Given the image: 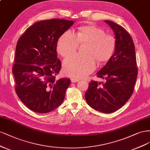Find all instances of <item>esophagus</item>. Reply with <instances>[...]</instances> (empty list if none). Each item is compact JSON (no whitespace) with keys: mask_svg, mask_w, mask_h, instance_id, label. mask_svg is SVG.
I'll list each match as a JSON object with an SVG mask.
<instances>
[{"mask_svg":"<svg viewBox=\"0 0 150 150\" xmlns=\"http://www.w3.org/2000/svg\"><path fill=\"white\" fill-rule=\"evenodd\" d=\"M79 81V79H76V78H72L71 79V81L72 82V83H75V82H77Z\"/></svg>","mask_w":150,"mask_h":150,"instance_id":"esophagus-1","label":"esophagus"}]
</instances>
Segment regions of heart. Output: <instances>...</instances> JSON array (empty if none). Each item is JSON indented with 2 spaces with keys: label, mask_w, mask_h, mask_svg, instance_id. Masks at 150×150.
<instances>
[{
  "label": "heart",
  "mask_w": 150,
  "mask_h": 150,
  "mask_svg": "<svg viewBox=\"0 0 150 150\" xmlns=\"http://www.w3.org/2000/svg\"><path fill=\"white\" fill-rule=\"evenodd\" d=\"M87 43L84 50L86 55L75 54L64 60L63 69L66 75L81 78L91 73L96 67L95 59L102 62L112 57L116 38L98 27H81L76 33L70 30L63 33L58 40L57 50L60 55L65 57L74 53L80 43Z\"/></svg>",
  "instance_id": "1"
}]
</instances>
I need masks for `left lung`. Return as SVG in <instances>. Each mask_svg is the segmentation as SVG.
<instances>
[{
	"instance_id": "1",
	"label": "left lung",
	"mask_w": 150,
	"mask_h": 150,
	"mask_svg": "<svg viewBox=\"0 0 150 150\" xmlns=\"http://www.w3.org/2000/svg\"><path fill=\"white\" fill-rule=\"evenodd\" d=\"M113 30L116 47L113 55L97 72L105 80H91L85 94L90 107L98 112L110 113L126 103L132 96L138 75L134 45L132 37L123 27L113 22L105 21Z\"/></svg>"
}]
</instances>
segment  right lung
Returning a JSON list of instances; mask_svg holds the SVG:
<instances>
[{
  "label": "right lung",
  "instance_id": "add662e5",
  "mask_svg": "<svg viewBox=\"0 0 150 150\" xmlns=\"http://www.w3.org/2000/svg\"><path fill=\"white\" fill-rule=\"evenodd\" d=\"M73 21L53 18L28 27L17 43L12 71L16 91L27 108L40 113L55 110L64 100L69 79L55 80L61 69L57 45Z\"/></svg>",
  "mask_w": 150,
  "mask_h": 150
}]
</instances>
